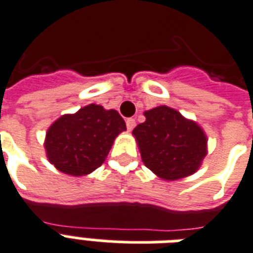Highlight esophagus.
<instances>
[{"label": "esophagus", "mask_w": 253, "mask_h": 253, "mask_svg": "<svg viewBox=\"0 0 253 253\" xmlns=\"http://www.w3.org/2000/svg\"><path fill=\"white\" fill-rule=\"evenodd\" d=\"M135 125H136V122H135V120H133V118H128V120L126 121V126H127V130L128 131L133 130Z\"/></svg>", "instance_id": "obj_1"}]
</instances>
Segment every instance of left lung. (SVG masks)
Here are the masks:
<instances>
[{
	"label": "left lung",
	"instance_id": "obj_1",
	"mask_svg": "<svg viewBox=\"0 0 253 253\" xmlns=\"http://www.w3.org/2000/svg\"><path fill=\"white\" fill-rule=\"evenodd\" d=\"M144 117L132 135L148 169L170 182L196 173L208 153L204 130L166 105L145 110Z\"/></svg>",
	"mask_w": 253,
	"mask_h": 253
}]
</instances>
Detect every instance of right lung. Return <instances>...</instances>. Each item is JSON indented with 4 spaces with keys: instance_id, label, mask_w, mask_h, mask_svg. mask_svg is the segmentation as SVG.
Returning a JSON list of instances; mask_svg holds the SVG:
<instances>
[{
    "instance_id": "obj_1",
    "label": "right lung",
    "mask_w": 253,
    "mask_h": 253,
    "mask_svg": "<svg viewBox=\"0 0 253 253\" xmlns=\"http://www.w3.org/2000/svg\"><path fill=\"white\" fill-rule=\"evenodd\" d=\"M125 130L126 123L117 110L89 104L50 125L44 141L46 157L62 173L88 175L104 164L116 137Z\"/></svg>"
}]
</instances>
